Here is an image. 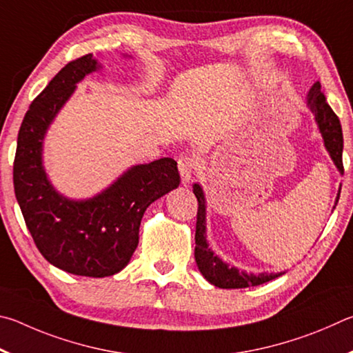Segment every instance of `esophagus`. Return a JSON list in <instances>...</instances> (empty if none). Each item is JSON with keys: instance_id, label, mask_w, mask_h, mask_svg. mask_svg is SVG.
I'll use <instances>...</instances> for the list:
<instances>
[{"instance_id": "1", "label": "esophagus", "mask_w": 353, "mask_h": 353, "mask_svg": "<svg viewBox=\"0 0 353 353\" xmlns=\"http://www.w3.org/2000/svg\"><path fill=\"white\" fill-rule=\"evenodd\" d=\"M178 170L184 183H189L194 178L195 172V161L189 157H181L178 159Z\"/></svg>"}]
</instances>
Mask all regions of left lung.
<instances>
[{"mask_svg": "<svg viewBox=\"0 0 353 353\" xmlns=\"http://www.w3.org/2000/svg\"><path fill=\"white\" fill-rule=\"evenodd\" d=\"M307 107L314 116L323 142L327 153L332 158L333 164L338 172L344 173L343 169V130L339 123L338 116L333 113V110L327 105L324 92L321 91V83L314 82L312 88L307 92ZM338 189L335 206L339 200ZM194 194L199 200V214H196V230H195V262L203 277L212 285L219 288H246L262 285L265 282H270L285 274L287 271L281 273H246L243 270H239L234 265L225 262L212 251L211 245L208 242V228H206V195L200 183L194 184ZM333 206V209H335Z\"/></svg>", "mask_w": 353, "mask_h": 353, "instance_id": "left-lung-1", "label": "left lung"}]
</instances>
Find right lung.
I'll return each mask as SVG.
<instances>
[{
  "label": "right lung",
  "instance_id": "right-lung-1",
  "mask_svg": "<svg viewBox=\"0 0 353 353\" xmlns=\"http://www.w3.org/2000/svg\"><path fill=\"white\" fill-rule=\"evenodd\" d=\"M101 70L92 54L61 68L30 103L14 163L15 196L37 248L54 267L86 277L113 276L125 268L139 243L145 209L180 186L172 158L128 167L88 199H70L54 186L43 161L48 130L77 83Z\"/></svg>",
  "mask_w": 353,
  "mask_h": 353
}]
</instances>
